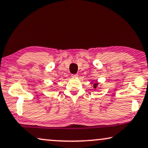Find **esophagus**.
<instances>
[{"instance_id":"obj_1","label":"esophagus","mask_w":148,"mask_h":148,"mask_svg":"<svg viewBox=\"0 0 148 148\" xmlns=\"http://www.w3.org/2000/svg\"><path fill=\"white\" fill-rule=\"evenodd\" d=\"M72 78L78 77V74H72Z\"/></svg>"}]
</instances>
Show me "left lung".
<instances>
[{"instance_id": "obj_1", "label": "left lung", "mask_w": 148, "mask_h": 148, "mask_svg": "<svg viewBox=\"0 0 148 148\" xmlns=\"http://www.w3.org/2000/svg\"><path fill=\"white\" fill-rule=\"evenodd\" d=\"M98 84H99V83H97V82H95V83L93 84V88H96V87L98 86Z\"/></svg>"}]
</instances>
